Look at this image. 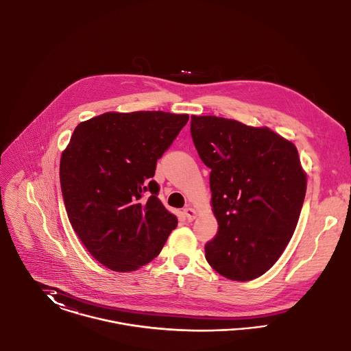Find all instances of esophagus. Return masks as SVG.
<instances>
[{
    "label": "esophagus",
    "instance_id": "34e87169",
    "mask_svg": "<svg viewBox=\"0 0 351 351\" xmlns=\"http://www.w3.org/2000/svg\"><path fill=\"white\" fill-rule=\"evenodd\" d=\"M184 215H186L189 221H192V220L196 217V213H195V210L187 207V208H184Z\"/></svg>",
    "mask_w": 351,
    "mask_h": 351
}]
</instances>
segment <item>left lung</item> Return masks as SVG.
Here are the masks:
<instances>
[{
	"label": "left lung",
	"mask_w": 351,
	"mask_h": 351,
	"mask_svg": "<svg viewBox=\"0 0 351 351\" xmlns=\"http://www.w3.org/2000/svg\"><path fill=\"white\" fill-rule=\"evenodd\" d=\"M191 136L210 169L216 237L206 259L220 275L251 280L270 270L290 242L306 195L293 143L269 128L191 116Z\"/></svg>",
	"instance_id": "1"
}]
</instances>
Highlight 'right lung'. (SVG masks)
<instances>
[{"label":"right lung","mask_w":351,"mask_h":351,"mask_svg":"<svg viewBox=\"0 0 351 351\" xmlns=\"http://www.w3.org/2000/svg\"><path fill=\"white\" fill-rule=\"evenodd\" d=\"M189 117L108 112L80 123L62 152L60 184L69 221L90 255L110 270L149 263L176 228L152 178ZM145 191L150 196L144 198Z\"/></svg>","instance_id":"1"}]
</instances>
